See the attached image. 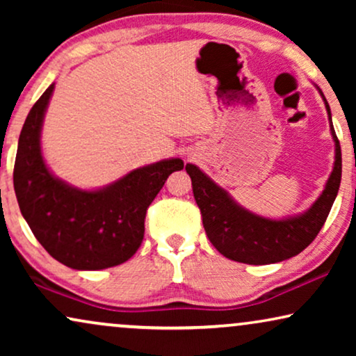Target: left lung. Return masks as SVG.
I'll list each match as a JSON object with an SVG mask.
<instances>
[{
    "instance_id": "left-lung-1",
    "label": "left lung",
    "mask_w": 356,
    "mask_h": 356,
    "mask_svg": "<svg viewBox=\"0 0 356 356\" xmlns=\"http://www.w3.org/2000/svg\"><path fill=\"white\" fill-rule=\"evenodd\" d=\"M318 90L329 115L330 133L335 143V162L323 194L306 212L282 220L256 216L233 201L225 189L213 183L196 165L186 163L194 199L202 213L204 230L216 250L228 259L254 266L290 259L309 246L323 228L342 179V152L329 104L319 87Z\"/></svg>"
}]
</instances>
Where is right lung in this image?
<instances>
[{
	"mask_svg": "<svg viewBox=\"0 0 356 356\" xmlns=\"http://www.w3.org/2000/svg\"><path fill=\"white\" fill-rule=\"evenodd\" d=\"M55 84L29 111L19 136L14 191L24 218L48 254L76 270L123 264L139 250L145 212L181 159L136 168L108 186L86 191L48 170L40 133Z\"/></svg>",
	"mask_w": 356,
	"mask_h": 356,
	"instance_id": "1",
	"label": "right lung"
}]
</instances>
